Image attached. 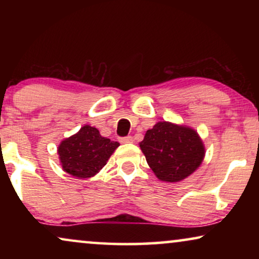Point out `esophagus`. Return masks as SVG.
<instances>
[{"label":"esophagus","instance_id":"34e87169","mask_svg":"<svg viewBox=\"0 0 259 259\" xmlns=\"http://www.w3.org/2000/svg\"><path fill=\"white\" fill-rule=\"evenodd\" d=\"M120 139V143L122 144H130V143H133V138L131 136H127V137H121L119 138Z\"/></svg>","mask_w":259,"mask_h":259}]
</instances>
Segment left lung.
I'll return each mask as SVG.
<instances>
[{
  "label": "left lung",
  "mask_w": 259,
  "mask_h": 259,
  "mask_svg": "<svg viewBox=\"0 0 259 259\" xmlns=\"http://www.w3.org/2000/svg\"><path fill=\"white\" fill-rule=\"evenodd\" d=\"M140 148L152 171L162 182H180L199 167L205 150L196 131L171 122L148 130Z\"/></svg>",
  "instance_id": "8db88e82"
}]
</instances>
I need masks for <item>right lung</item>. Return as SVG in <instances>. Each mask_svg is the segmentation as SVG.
I'll return each instance as SVG.
<instances>
[{"instance_id": "right-lung-1", "label": "right lung", "mask_w": 259, "mask_h": 259, "mask_svg": "<svg viewBox=\"0 0 259 259\" xmlns=\"http://www.w3.org/2000/svg\"><path fill=\"white\" fill-rule=\"evenodd\" d=\"M119 143L100 136V132L86 125L76 134L60 144L58 153L62 168L77 178H90L100 171Z\"/></svg>"}]
</instances>
